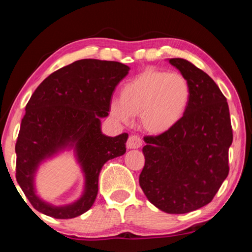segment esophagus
<instances>
[{"label": "esophagus", "mask_w": 252, "mask_h": 252, "mask_svg": "<svg viewBox=\"0 0 252 252\" xmlns=\"http://www.w3.org/2000/svg\"><path fill=\"white\" fill-rule=\"evenodd\" d=\"M142 146V140L138 135H130L126 141L127 149H138Z\"/></svg>", "instance_id": "1"}]
</instances>
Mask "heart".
<instances>
[{"label":"heart","instance_id":"1","mask_svg":"<svg viewBox=\"0 0 252 252\" xmlns=\"http://www.w3.org/2000/svg\"><path fill=\"white\" fill-rule=\"evenodd\" d=\"M190 101L191 87L185 75L149 67L123 85L120 99L111 101L110 113L125 123L140 116L148 132L163 134L185 118Z\"/></svg>","mask_w":252,"mask_h":252}]
</instances>
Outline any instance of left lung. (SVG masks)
<instances>
[{
    "label": "left lung",
    "mask_w": 252,
    "mask_h": 252,
    "mask_svg": "<svg viewBox=\"0 0 252 252\" xmlns=\"http://www.w3.org/2000/svg\"><path fill=\"white\" fill-rule=\"evenodd\" d=\"M169 62L189 81L190 105L172 130L143 138L139 183L153 206L179 215L206 206L218 192L233 136L227 99L215 81L185 59Z\"/></svg>",
    "instance_id": "left-lung-1"
}]
</instances>
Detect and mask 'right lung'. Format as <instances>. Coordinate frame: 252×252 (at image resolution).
<instances>
[{
	"instance_id": "obj_1",
	"label": "right lung",
	"mask_w": 252,
	"mask_h": 252,
	"mask_svg": "<svg viewBox=\"0 0 252 252\" xmlns=\"http://www.w3.org/2000/svg\"><path fill=\"white\" fill-rule=\"evenodd\" d=\"M129 70L120 62L79 60L53 72L34 91L25 106L15 152L16 181L35 210L72 219L94 203L103 164L126 150L127 133L103 134L101 118L109 116L112 93ZM66 147L75 149L85 173V191L75 203L57 207L36 194L33 177L42 161Z\"/></svg>"
}]
</instances>
